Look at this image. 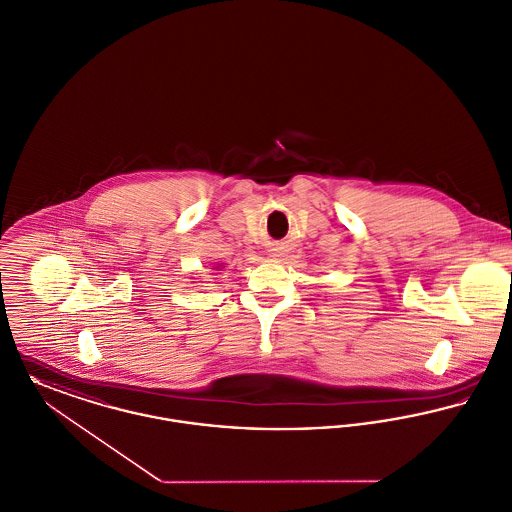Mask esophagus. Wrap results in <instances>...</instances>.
I'll return each mask as SVG.
<instances>
[{
	"label": "esophagus",
	"instance_id": "esophagus-1",
	"mask_svg": "<svg viewBox=\"0 0 512 512\" xmlns=\"http://www.w3.org/2000/svg\"><path fill=\"white\" fill-rule=\"evenodd\" d=\"M271 255L276 259V257H280V253H278V249H271Z\"/></svg>",
	"mask_w": 512,
	"mask_h": 512
}]
</instances>
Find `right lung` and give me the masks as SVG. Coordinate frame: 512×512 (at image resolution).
<instances>
[{
    "label": "right lung",
    "mask_w": 512,
    "mask_h": 512,
    "mask_svg": "<svg viewBox=\"0 0 512 512\" xmlns=\"http://www.w3.org/2000/svg\"><path fill=\"white\" fill-rule=\"evenodd\" d=\"M222 267H224V265H222V263H218V265H214V267H212V271H222Z\"/></svg>",
    "instance_id": "1"
}]
</instances>
